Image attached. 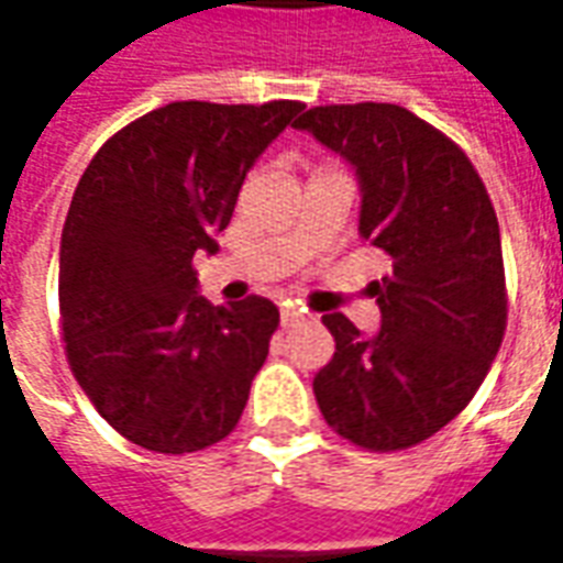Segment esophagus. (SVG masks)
Instances as JSON below:
<instances>
[{"label":"esophagus","mask_w":563,"mask_h":563,"mask_svg":"<svg viewBox=\"0 0 563 563\" xmlns=\"http://www.w3.org/2000/svg\"><path fill=\"white\" fill-rule=\"evenodd\" d=\"M301 319H305V310H298V307L286 305L280 310V322H283V325H295V322H301Z\"/></svg>","instance_id":"34e87169"}]
</instances>
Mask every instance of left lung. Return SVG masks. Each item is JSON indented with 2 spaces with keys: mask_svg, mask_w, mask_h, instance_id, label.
Segmentation results:
<instances>
[{
  "mask_svg": "<svg viewBox=\"0 0 563 563\" xmlns=\"http://www.w3.org/2000/svg\"><path fill=\"white\" fill-rule=\"evenodd\" d=\"M355 168L358 234L391 258L371 283L379 331L322 322L334 355L313 395L355 446L422 443L471 404L507 329L504 253L492 198L459 144L401 104L310 108L295 120Z\"/></svg>",
  "mask_w": 563,
  "mask_h": 563,
  "instance_id": "1",
  "label": "left lung"
}]
</instances>
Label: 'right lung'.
<instances>
[{
  "label": "right lung",
  "mask_w": 563,
  "mask_h": 563,
  "mask_svg": "<svg viewBox=\"0 0 563 563\" xmlns=\"http://www.w3.org/2000/svg\"><path fill=\"white\" fill-rule=\"evenodd\" d=\"M301 102H172L92 156L59 244L71 374L120 434L165 455L220 443L268 358L280 310L250 295L213 307L196 253L213 256L244 186Z\"/></svg>",
  "instance_id": "add662e5"
}]
</instances>
